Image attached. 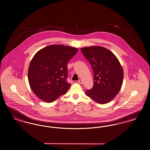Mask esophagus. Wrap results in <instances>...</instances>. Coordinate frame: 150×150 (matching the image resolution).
<instances>
[{
	"label": "esophagus",
	"mask_w": 150,
	"mask_h": 150,
	"mask_svg": "<svg viewBox=\"0 0 150 150\" xmlns=\"http://www.w3.org/2000/svg\"><path fill=\"white\" fill-rule=\"evenodd\" d=\"M77 82L79 83H80V84H82L83 83V81H82L81 80H79Z\"/></svg>",
	"instance_id": "1"
}]
</instances>
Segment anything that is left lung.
I'll return each instance as SVG.
<instances>
[{"label":"left lung","mask_w":150,"mask_h":150,"mask_svg":"<svg viewBox=\"0 0 150 150\" xmlns=\"http://www.w3.org/2000/svg\"><path fill=\"white\" fill-rule=\"evenodd\" d=\"M91 64L93 72V86L85 93L96 103L105 104L113 100L121 89L124 72L117 57L101 46L81 48Z\"/></svg>","instance_id":"obj_1"}]
</instances>
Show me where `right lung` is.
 I'll return each instance as SVG.
<instances>
[{"instance_id":"right-lung-1","label":"right lung","mask_w":150,"mask_h":150,"mask_svg":"<svg viewBox=\"0 0 150 150\" xmlns=\"http://www.w3.org/2000/svg\"><path fill=\"white\" fill-rule=\"evenodd\" d=\"M77 51V48L53 45L35 54L28 69V80L38 98L50 103L67 92L71 84L67 81V65Z\"/></svg>"}]
</instances>
